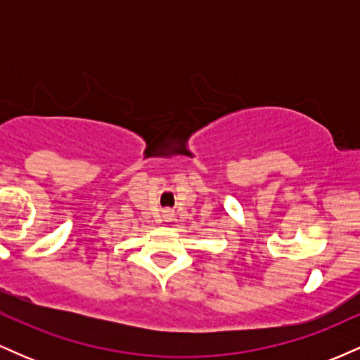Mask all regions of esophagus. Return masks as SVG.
<instances>
[{
	"label": "esophagus",
	"mask_w": 360,
	"mask_h": 360,
	"mask_svg": "<svg viewBox=\"0 0 360 360\" xmlns=\"http://www.w3.org/2000/svg\"><path fill=\"white\" fill-rule=\"evenodd\" d=\"M172 217H174V212H172V210H164L162 212V218L166 221H171Z\"/></svg>",
	"instance_id": "1"
}]
</instances>
